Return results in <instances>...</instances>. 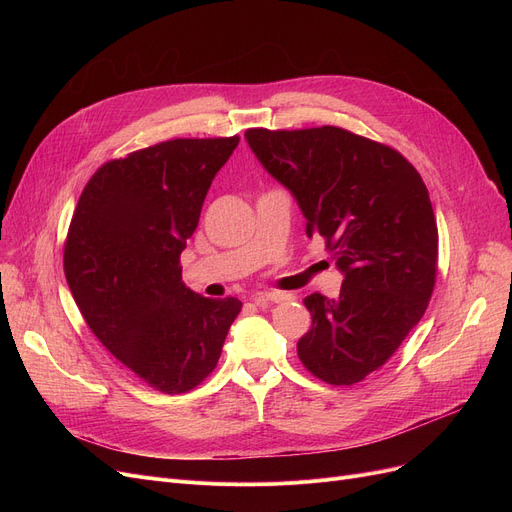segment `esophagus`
<instances>
[{
    "mask_svg": "<svg viewBox=\"0 0 512 512\" xmlns=\"http://www.w3.org/2000/svg\"><path fill=\"white\" fill-rule=\"evenodd\" d=\"M292 297L286 292H278V290H265V292H257L253 297V303L257 307H270L272 303H284V301H290Z\"/></svg>",
    "mask_w": 512,
    "mask_h": 512,
    "instance_id": "34e87169",
    "label": "esophagus"
}]
</instances>
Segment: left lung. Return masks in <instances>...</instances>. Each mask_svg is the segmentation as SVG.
<instances>
[{
  "mask_svg": "<svg viewBox=\"0 0 512 512\" xmlns=\"http://www.w3.org/2000/svg\"><path fill=\"white\" fill-rule=\"evenodd\" d=\"M245 139L344 276L336 299H305L313 326L299 359L328 384H357L396 353L432 297L438 226L427 188L398 151L344 128H251Z\"/></svg>",
  "mask_w": 512,
  "mask_h": 512,
  "instance_id": "left-lung-1",
  "label": "left lung"
}]
</instances>
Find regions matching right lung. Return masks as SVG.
Segmentation results:
<instances>
[{
	"label": "right lung",
	"mask_w": 512,
	"mask_h": 512,
	"mask_svg": "<svg viewBox=\"0 0 512 512\" xmlns=\"http://www.w3.org/2000/svg\"><path fill=\"white\" fill-rule=\"evenodd\" d=\"M236 145L174 139L107 161L72 215L64 272L80 313L107 351L164 394L207 378L242 307L186 288L178 263Z\"/></svg>",
	"instance_id": "add662e5"
}]
</instances>
